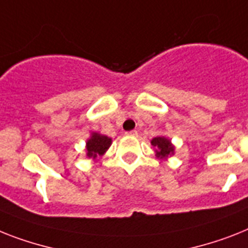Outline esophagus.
Here are the masks:
<instances>
[{
  "mask_svg": "<svg viewBox=\"0 0 248 248\" xmlns=\"http://www.w3.org/2000/svg\"><path fill=\"white\" fill-rule=\"evenodd\" d=\"M126 134H128V136H137V134H138V132H137V130H130V132H126Z\"/></svg>",
  "mask_w": 248,
  "mask_h": 248,
  "instance_id": "1",
  "label": "esophagus"
}]
</instances>
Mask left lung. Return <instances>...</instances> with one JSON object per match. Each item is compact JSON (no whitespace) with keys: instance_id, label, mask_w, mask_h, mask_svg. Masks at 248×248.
Returning <instances> with one entry per match:
<instances>
[{"instance_id":"8db88e82","label":"left lung","mask_w":248,"mask_h":248,"mask_svg":"<svg viewBox=\"0 0 248 248\" xmlns=\"http://www.w3.org/2000/svg\"><path fill=\"white\" fill-rule=\"evenodd\" d=\"M152 146L156 147L157 156L159 158H165V157L170 156L173 153V146L171 144L169 139H166L165 137H157V138L152 139Z\"/></svg>"}]
</instances>
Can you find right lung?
Returning a JSON list of instances; mask_svg holds the SVG:
<instances>
[{"mask_svg": "<svg viewBox=\"0 0 248 248\" xmlns=\"http://www.w3.org/2000/svg\"><path fill=\"white\" fill-rule=\"evenodd\" d=\"M111 144V138L102 134L93 133L91 138L87 140V156L96 158L97 156H101L106 152Z\"/></svg>", "mask_w": 248, "mask_h": 248, "instance_id": "1", "label": "right lung"}]
</instances>
